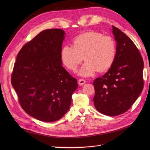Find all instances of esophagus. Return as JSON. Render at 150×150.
<instances>
[{"instance_id": "obj_1", "label": "esophagus", "mask_w": 150, "mask_h": 150, "mask_svg": "<svg viewBox=\"0 0 150 150\" xmlns=\"http://www.w3.org/2000/svg\"><path fill=\"white\" fill-rule=\"evenodd\" d=\"M85 83H86V80H83V79H80L79 80H78V84L80 85V86L84 84Z\"/></svg>"}]
</instances>
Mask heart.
Returning <instances> with one entry per match:
<instances>
[{
    "mask_svg": "<svg viewBox=\"0 0 150 150\" xmlns=\"http://www.w3.org/2000/svg\"><path fill=\"white\" fill-rule=\"evenodd\" d=\"M116 54L117 45L112 37L89 31L76 36L73 45L63 47L61 58L69 70L75 72L84 58L86 62L79 74L83 76H90L97 70H108L114 62Z\"/></svg>",
    "mask_w": 150,
    "mask_h": 150,
    "instance_id": "1",
    "label": "heart"
}]
</instances>
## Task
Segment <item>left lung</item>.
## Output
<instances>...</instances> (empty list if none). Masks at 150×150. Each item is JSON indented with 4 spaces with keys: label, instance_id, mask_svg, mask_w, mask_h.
Returning <instances> with one entry per match:
<instances>
[{
    "label": "left lung",
    "instance_id": "1",
    "mask_svg": "<svg viewBox=\"0 0 150 150\" xmlns=\"http://www.w3.org/2000/svg\"><path fill=\"white\" fill-rule=\"evenodd\" d=\"M117 54L108 72L93 82V103L100 113L120 115L131 107L144 88V61L137 47L123 32L112 25Z\"/></svg>",
    "mask_w": 150,
    "mask_h": 150
}]
</instances>
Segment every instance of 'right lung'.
Listing matches in <instances>:
<instances>
[{
	"mask_svg": "<svg viewBox=\"0 0 150 150\" xmlns=\"http://www.w3.org/2000/svg\"><path fill=\"white\" fill-rule=\"evenodd\" d=\"M64 31L45 30L18 54L11 81L19 103L28 115L45 122L57 121L69 110L77 80L62 67Z\"/></svg>",
	"mask_w": 150,
	"mask_h": 150,
	"instance_id": "right-lung-1",
	"label": "right lung"
}]
</instances>
